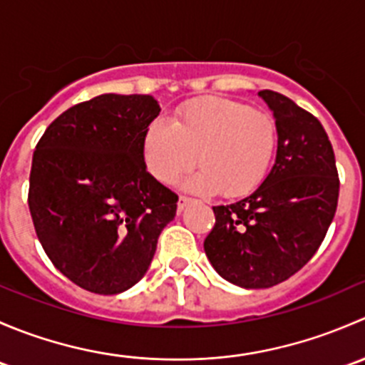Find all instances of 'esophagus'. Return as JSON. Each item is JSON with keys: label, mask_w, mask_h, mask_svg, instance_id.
<instances>
[{"label": "esophagus", "mask_w": 365, "mask_h": 365, "mask_svg": "<svg viewBox=\"0 0 365 365\" xmlns=\"http://www.w3.org/2000/svg\"><path fill=\"white\" fill-rule=\"evenodd\" d=\"M189 203H192V200H190V197L180 196L178 197V212H183V210H185V206Z\"/></svg>", "instance_id": "1"}]
</instances>
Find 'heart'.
<instances>
[{"label":"heart","instance_id":"1","mask_svg":"<svg viewBox=\"0 0 365 365\" xmlns=\"http://www.w3.org/2000/svg\"><path fill=\"white\" fill-rule=\"evenodd\" d=\"M277 146L275 121L267 113L226 98H201L178 111L173 123L153 120L143 135L148 171L175 182L194 164L201 169L182 182L194 194L227 197L252 192L264 180Z\"/></svg>","mask_w":365,"mask_h":365}]
</instances>
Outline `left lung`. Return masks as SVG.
Wrapping results in <instances>:
<instances>
[{"mask_svg": "<svg viewBox=\"0 0 365 365\" xmlns=\"http://www.w3.org/2000/svg\"><path fill=\"white\" fill-rule=\"evenodd\" d=\"M277 128L267 178L244 200L213 206L205 252L217 274L245 289L297 274L322 245L337 208L336 157L318 118L272 90L257 93Z\"/></svg>", "mask_w": 365, "mask_h": 365, "instance_id": "1", "label": "left lung"}]
</instances>
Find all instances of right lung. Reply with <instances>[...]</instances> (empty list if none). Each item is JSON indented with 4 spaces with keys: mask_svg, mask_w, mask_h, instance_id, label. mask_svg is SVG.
Wrapping results in <instances>:
<instances>
[{
    "mask_svg": "<svg viewBox=\"0 0 365 365\" xmlns=\"http://www.w3.org/2000/svg\"><path fill=\"white\" fill-rule=\"evenodd\" d=\"M159 113L152 95H98L60 114L33 153L36 237L54 267L91 293L138 284L176 215L178 196L143 157V135Z\"/></svg>",
    "mask_w": 365,
    "mask_h": 365,
    "instance_id": "obj_1",
    "label": "right lung"
}]
</instances>
